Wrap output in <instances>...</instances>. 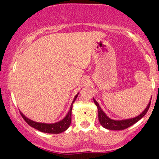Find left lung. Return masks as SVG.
<instances>
[{"instance_id": "1", "label": "left lung", "mask_w": 159, "mask_h": 159, "mask_svg": "<svg viewBox=\"0 0 159 159\" xmlns=\"http://www.w3.org/2000/svg\"><path fill=\"white\" fill-rule=\"evenodd\" d=\"M94 99V98H93ZM94 102L98 108V120L100 124L103 126L105 129H107L108 130H124L127 128L130 127L132 125L135 124L137 121H139V120L142 118H143L145 115V114L148 111L149 107L151 105V101L149 102L148 106L147 108L144 110V111H142V114L139 115V116L135 117V118H129V119H125V120H113L111 119L110 118H108L106 115H105V112L102 110L101 107L99 106L98 103L96 102L94 99Z\"/></svg>"}]
</instances>
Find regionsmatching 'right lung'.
Here are the masks:
<instances>
[{"label": "right lung", "mask_w": 159, "mask_h": 159, "mask_svg": "<svg viewBox=\"0 0 159 159\" xmlns=\"http://www.w3.org/2000/svg\"><path fill=\"white\" fill-rule=\"evenodd\" d=\"M78 95V94H77V95H75V98H74L73 102H72L71 105H70L69 111L68 112L66 116H65L61 121H58V122L53 123V124H46V123L36 122V121H32V120H30L29 118H27V117H25V115H24L21 112H20V115H21L24 120H25L30 126L34 128V129L38 130V131H42V132L44 133H49V134H59V133H61L63 132V131H66V130L69 128L70 121H71L72 105H73V103L75 102V100H76Z\"/></svg>", "instance_id": "1"}]
</instances>
